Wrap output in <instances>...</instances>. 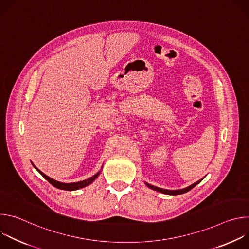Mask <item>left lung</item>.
Instances as JSON below:
<instances>
[{
    "mask_svg": "<svg viewBox=\"0 0 249 249\" xmlns=\"http://www.w3.org/2000/svg\"><path fill=\"white\" fill-rule=\"evenodd\" d=\"M201 181H202V179H201V180H198L197 182H195V183L191 184L190 186H188V187H186V188L179 189V190H167V189H162V188H160V187H157V186L151 185V184H149V183H147V182H146V185H147L149 188H151V189H153V190H156V191H158V192L163 193V194H168V195H178V194H183V193H185V192L190 191L193 187H195V186H196L197 184H199Z\"/></svg>",
    "mask_w": 249,
    "mask_h": 249,
    "instance_id": "8db88e82",
    "label": "left lung"
}]
</instances>
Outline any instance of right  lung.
I'll list each match as a JSON object with an SVG mask.
<instances>
[{
  "mask_svg": "<svg viewBox=\"0 0 249 249\" xmlns=\"http://www.w3.org/2000/svg\"><path fill=\"white\" fill-rule=\"evenodd\" d=\"M31 163H32V162H31ZM32 165H33V166L35 167V169H36V170L44 177V178H45L49 183H51L54 187H56V188H58V189H62V190H69V191L78 190V189H81V188H83V187H86V186L89 185L90 183H92V182L97 178V176H98L99 173H100V171H99V172H97L96 174H94L93 176L89 177V178H88V179H86V180H83V181L73 182V183H63V182H59V181H57V180H55V179H52L51 177L47 176V175L44 174L42 171H40L33 163H32Z\"/></svg>",
  "mask_w": 249,
  "mask_h": 249,
  "instance_id": "right-lung-1",
  "label": "right lung"
}]
</instances>
